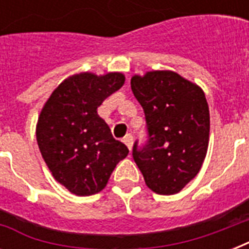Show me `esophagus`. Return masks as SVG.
I'll return each mask as SVG.
<instances>
[{
    "mask_svg": "<svg viewBox=\"0 0 249 249\" xmlns=\"http://www.w3.org/2000/svg\"><path fill=\"white\" fill-rule=\"evenodd\" d=\"M123 142L126 144V147H128L129 150H132V146H133V136H132V134H126V136L123 138Z\"/></svg>",
    "mask_w": 249,
    "mask_h": 249,
    "instance_id": "1",
    "label": "esophagus"
}]
</instances>
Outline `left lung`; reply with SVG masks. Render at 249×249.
<instances>
[{
  "label": "left lung",
  "instance_id": "left-lung-1",
  "mask_svg": "<svg viewBox=\"0 0 249 249\" xmlns=\"http://www.w3.org/2000/svg\"><path fill=\"white\" fill-rule=\"evenodd\" d=\"M146 117L148 140L133 146V159L148 189L179 193L200 170L209 142V108L200 86L173 71H151L130 80Z\"/></svg>",
  "mask_w": 249,
  "mask_h": 249
}]
</instances>
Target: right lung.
Returning a JSON list of instances; mask_svg holds the SVG:
<instances>
[{
  "label": "right lung",
  "mask_w": 249,
  "mask_h": 249,
  "mask_svg": "<svg viewBox=\"0 0 249 249\" xmlns=\"http://www.w3.org/2000/svg\"><path fill=\"white\" fill-rule=\"evenodd\" d=\"M124 83L120 72L70 76L41 109L36 126L41 155L53 177L75 195L102 191L116 164L129 154L97 112Z\"/></svg>",
  "instance_id": "add662e5"
}]
</instances>
